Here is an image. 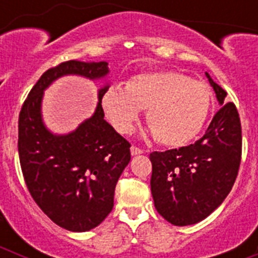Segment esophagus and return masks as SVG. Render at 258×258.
<instances>
[{"mask_svg":"<svg viewBox=\"0 0 258 258\" xmlns=\"http://www.w3.org/2000/svg\"><path fill=\"white\" fill-rule=\"evenodd\" d=\"M143 152H145V151H143L142 149H140V147H137V146H132V147H131V154L133 155V156H134V155L143 154Z\"/></svg>","mask_w":258,"mask_h":258,"instance_id":"1","label":"esophagus"}]
</instances>
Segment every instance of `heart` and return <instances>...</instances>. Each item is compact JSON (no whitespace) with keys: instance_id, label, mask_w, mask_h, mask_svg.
Wrapping results in <instances>:
<instances>
[{"instance_id":"obj_1","label":"heart","mask_w":258,"mask_h":258,"mask_svg":"<svg viewBox=\"0 0 258 258\" xmlns=\"http://www.w3.org/2000/svg\"><path fill=\"white\" fill-rule=\"evenodd\" d=\"M212 94L206 84L173 71L136 75L125 88L112 86L102 97L109 122L118 133L127 134L147 109V124L157 142L182 146L202 131L211 107Z\"/></svg>"}]
</instances>
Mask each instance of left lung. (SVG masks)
Instances as JSON below:
<instances>
[{"label": "left lung", "instance_id": "8db88e82", "mask_svg": "<svg viewBox=\"0 0 258 258\" xmlns=\"http://www.w3.org/2000/svg\"><path fill=\"white\" fill-rule=\"evenodd\" d=\"M220 109L206 134L192 145L152 152L151 192L155 208L168 222L187 226L200 222L231 191L241 160V125L227 93L206 72Z\"/></svg>", "mask_w": 258, "mask_h": 258}]
</instances>
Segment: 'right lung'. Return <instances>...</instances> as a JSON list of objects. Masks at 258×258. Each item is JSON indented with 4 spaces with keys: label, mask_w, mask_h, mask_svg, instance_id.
I'll use <instances>...</instances> for the list:
<instances>
[{
    "label": "right lung",
    "mask_w": 258,
    "mask_h": 258,
    "mask_svg": "<svg viewBox=\"0 0 258 258\" xmlns=\"http://www.w3.org/2000/svg\"><path fill=\"white\" fill-rule=\"evenodd\" d=\"M107 74V61H63L40 77L19 113L18 151L29 194L52 222L70 231L94 229L112 211L131 143L104 120L102 97L108 85L99 89L94 115L66 136L47 131L41 102L45 89L64 75L97 80Z\"/></svg>",
    "instance_id": "1"
}]
</instances>
